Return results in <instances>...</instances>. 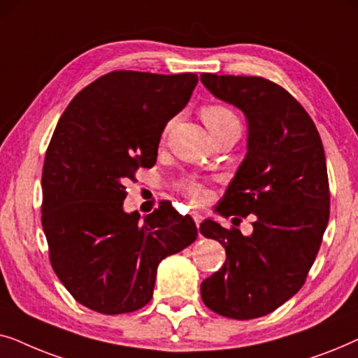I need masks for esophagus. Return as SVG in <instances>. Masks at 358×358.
<instances>
[{
	"label": "esophagus",
	"instance_id": "1",
	"mask_svg": "<svg viewBox=\"0 0 358 358\" xmlns=\"http://www.w3.org/2000/svg\"><path fill=\"white\" fill-rule=\"evenodd\" d=\"M192 218H194V222H195V224H197V228L200 227V223H202V215H200L199 212H192Z\"/></svg>",
	"mask_w": 358,
	"mask_h": 358
}]
</instances>
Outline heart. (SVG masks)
I'll list each match as a JSON object with an SVG mask.
<instances>
[{"mask_svg": "<svg viewBox=\"0 0 358 358\" xmlns=\"http://www.w3.org/2000/svg\"><path fill=\"white\" fill-rule=\"evenodd\" d=\"M200 117H202L203 124L207 125L210 134L217 136L223 131H228L231 129H239L238 117L233 114L228 107L220 104H207L200 110ZM180 190L192 200V202H202L207 197L208 190L202 180L195 178H187L180 182Z\"/></svg>", "mask_w": 358, "mask_h": 358, "instance_id": "obj_1", "label": "heart"}]
</instances>
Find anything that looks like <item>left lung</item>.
<instances>
[{"instance_id":"8db88e82","label":"left lung","mask_w":358,"mask_h":358,"mask_svg":"<svg viewBox=\"0 0 358 358\" xmlns=\"http://www.w3.org/2000/svg\"><path fill=\"white\" fill-rule=\"evenodd\" d=\"M200 81L248 119L246 158L215 210L224 218L252 215L254 228L244 236L213 220L200 224L227 251L200 293L218 315L254 320L300 290L320 251L331 205L324 148L308 112L275 83L212 73Z\"/></svg>"}]
</instances>
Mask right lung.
Segmentation results:
<instances>
[{"label":"right lung","instance_id":"obj_1","mask_svg":"<svg viewBox=\"0 0 358 358\" xmlns=\"http://www.w3.org/2000/svg\"><path fill=\"white\" fill-rule=\"evenodd\" d=\"M199 76L110 71L63 112L42 171V227L57 277L102 315L143 308L164 257L197 239L189 215L163 205L140 222L125 213V182L156 163L164 127Z\"/></svg>","mask_w":358,"mask_h":358}]
</instances>
